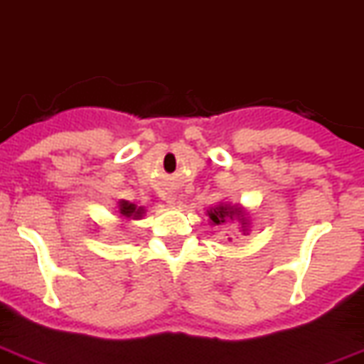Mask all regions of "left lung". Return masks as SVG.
Here are the masks:
<instances>
[{
	"label": "left lung",
	"instance_id": "8db88e82",
	"mask_svg": "<svg viewBox=\"0 0 364 364\" xmlns=\"http://www.w3.org/2000/svg\"><path fill=\"white\" fill-rule=\"evenodd\" d=\"M207 213H209V218L213 220V224H224V222H228L229 218L233 220V218H239V220H242V231H246V220L244 218H240V216H242V213H240L239 209H237V207H231V205H218V207H215V209H210V210H207Z\"/></svg>",
	"mask_w": 364,
	"mask_h": 364
}]
</instances>
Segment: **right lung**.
Wrapping results in <instances>:
<instances>
[{
    "mask_svg": "<svg viewBox=\"0 0 364 364\" xmlns=\"http://www.w3.org/2000/svg\"><path fill=\"white\" fill-rule=\"evenodd\" d=\"M120 213L125 218H131V216H140L142 209H136L135 203H129V201H120Z\"/></svg>",
    "mask_w": 364,
    "mask_h": 364,
    "instance_id": "right-lung-1",
    "label": "right lung"
}]
</instances>
